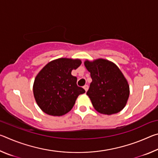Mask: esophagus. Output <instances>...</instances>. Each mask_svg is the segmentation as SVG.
Masks as SVG:
<instances>
[{"instance_id":"obj_1","label":"esophagus","mask_w":158,"mask_h":158,"mask_svg":"<svg viewBox=\"0 0 158 158\" xmlns=\"http://www.w3.org/2000/svg\"><path fill=\"white\" fill-rule=\"evenodd\" d=\"M83 88H84V89L85 90V91L86 92L87 90H88V89H89V85H84V87H83Z\"/></svg>"}]
</instances>
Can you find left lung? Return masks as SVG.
<instances>
[{"label":"left lung","mask_w":158,"mask_h":158,"mask_svg":"<svg viewBox=\"0 0 158 158\" xmlns=\"http://www.w3.org/2000/svg\"><path fill=\"white\" fill-rule=\"evenodd\" d=\"M84 65L92 79L86 95L95 110L105 115L123 110L129 98L130 86L118 67L104 58L85 60Z\"/></svg>","instance_id":"1"}]
</instances>
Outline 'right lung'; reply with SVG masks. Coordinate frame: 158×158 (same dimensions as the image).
I'll use <instances>...</instances> for the list:
<instances>
[{
  "mask_svg": "<svg viewBox=\"0 0 158 158\" xmlns=\"http://www.w3.org/2000/svg\"><path fill=\"white\" fill-rule=\"evenodd\" d=\"M81 64L79 58H60L48 63L37 74L33 95L45 114L53 116L65 115L73 109L78 96L85 93L84 89L77 86V78L71 74Z\"/></svg>",
  "mask_w": 158,
  "mask_h": 158,
  "instance_id": "1",
  "label": "right lung"
}]
</instances>
